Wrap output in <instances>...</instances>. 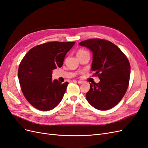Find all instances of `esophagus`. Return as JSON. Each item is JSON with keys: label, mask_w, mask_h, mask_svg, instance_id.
I'll use <instances>...</instances> for the list:
<instances>
[{"label": "esophagus", "mask_w": 148, "mask_h": 148, "mask_svg": "<svg viewBox=\"0 0 148 148\" xmlns=\"http://www.w3.org/2000/svg\"><path fill=\"white\" fill-rule=\"evenodd\" d=\"M78 83L79 84H83L84 83V82L83 81H81V80H79V81H78Z\"/></svg>", "instance_id": "obj_1"}]
</instances>
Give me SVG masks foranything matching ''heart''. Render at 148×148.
<instances>
[{
	"label": "heart",
	"mask_w": 148,
	"mask_h": 148,
	"mask_svg": "<svg viewBox=\"0 0 148 148\" xmlns=\"http://www.w3.org/2000/svg\"><path fill=\"white\" fill-rule=\"evenodd\" d=\"M85 52H86V51H84V50H79V51L77 52V55L82 54V53H85Z\"/></svg>",
	"instance_id": "obj_1"
}]
</instances>
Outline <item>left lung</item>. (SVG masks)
<instances>
[{
	"instance_id": "obj_1",
	"label": "left lung",
	"mask_w": 148,
	"mask_h": 148,
	"mask_svg": "<svg viewBox=\"0 0 148 148\" xmlns=\"http://www.w3.org/2000/svg\"><path fill=\"white\" fill-rule=\"evenodd\" d=\"M79 46L92 52L91 70L100 82L90 83L86 94L88 102L100 110L112 108L120 102L126 92L130 75V65L127 57L112 42L104 39H90Z\"/></svg>"
}]
</instances>
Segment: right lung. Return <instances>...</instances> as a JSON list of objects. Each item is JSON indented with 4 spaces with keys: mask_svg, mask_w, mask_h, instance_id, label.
Instances as JSON below:
<instances>
[{
    "mask_svg": "<svg viewBox=\"0 0 148 148\" xmlns=\"http://www.w3.org/2000/svg\"><path fill=\"white\" fill-rule=\"evenodd\" d=\"M75 42H49L33 47L20 64L18 77L21 91L31 106L47 111L58 106L69 83L52 80V70L63 65Z\"/></svg>",
    "mask_w": 148,
    "mask_h": 148,
    "instance_id": "right-lung-1",
    "label": "right lung"
}]
</instances>
